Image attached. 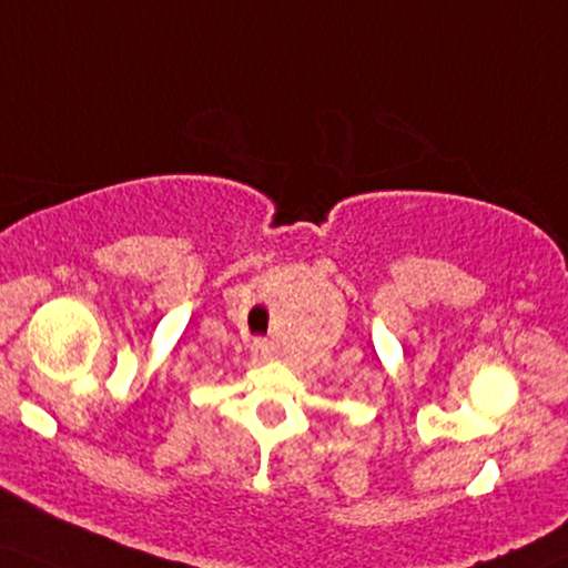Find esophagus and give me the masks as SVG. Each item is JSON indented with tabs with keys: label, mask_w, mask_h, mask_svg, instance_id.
Listing matches in <instances>:
<instances>
[{
	"label": "esophagus",
	"mask_w": 568,
	"mask_h": 568,
	"mask_svg": "<svg viewBox=\"0 0 568 568\" xmlns=\"http://www.w3.org/2000/svg\"><path fill=\"white\" fill-rule=\"evenodd\" d=\"M251 351H254V356L267 358L270 356V341H267V337H256V341L251 343Z\"/></svg>",
	"instance_id": "34e87169"
}]
</instances>
